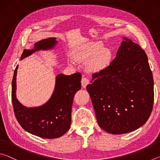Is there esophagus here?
I'll use <instances>...</instances> for the list:
<instances>
[{
    "label": "esophagus",
    "mask_w": 160,
    "mask_h": 160,
    "mask_svg": "<svg viewBox=\"0 0 160 160\" xmlns=\"http://www.w3.org/2000/svg\"><path fill=\"white\" fill-rule=\"evenodd\" d=\"M81 84H82V87L83 88H85L87 85L89 84V80L88 78H86L85 77H83L82 78V80H81Z\"/></svg>",
    "instance_id": "obj_1"
}]
</instances>
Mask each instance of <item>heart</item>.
Wrapping results in <instances>:
<instances>
[{
  "mask_svg": "<svg viewBox=\"0 0 160 160\" xmlns=\"http://www.w3.org/2000/svg\"><path fill=\"white\" fill-rule=\"evenodd\" d=\"M73 57L78 62L88 63L90 71L98 72L109 67L112 63L113 53L99 43H94L78 48L73 52Z\"/></svg>",
  "mask_w": 160,
  "mask_h": 160,
  "instance_id": "b5f03b06",
  "label": "heart"
}]
</instances>
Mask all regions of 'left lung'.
Masks as SVG:
<instances>
[{
  "instance_id": "1",
  "label": "left lung",
  "mask_w": 160,
  "mask_h": 160,
  "mask_svg": "<svg viewBox=\"0 0 160 160\" xmlns=\"http://www.w3.org/2000/svg\"><path fill=\"white\" fill-rule=\"evenodd\" d=\"M109 67L92 75L87 90L99 126L118 135L146 123L152 110L154 81L147 54L127 37Z\"/></svg>"
}]
</instances>
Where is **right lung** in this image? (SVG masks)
<instances>
[{
	"instance_id": "obj_1",
	"label": "right lung",
	"mask_w": 160,
	"mask_h": 160,
	"mask_svg": "<svg viewBox=\"0 0 160 160\" xmlns=\"http://www.w3.org/2000/svg\"><path fill=\"white\" fill-rule=\"evenodd\" d=\"M56 38L50 37L34 44L33 49H25L20 60L41 50L52 49L57 44ZM16 66L12 81V102L15 117L24 130L42 138L53 139L62 136L71 123V110L75 94L81 88L80 72L56 77L55 88L50 99L42 106L27 107L16 97Z\"/></svg>"
}]
</instances>
